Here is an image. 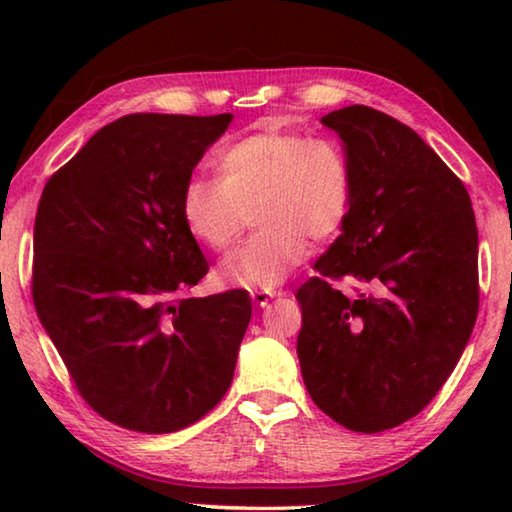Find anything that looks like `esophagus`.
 Instances as JSON below:
<instances>
[{"label": "esophagus", "mask_w": 512, "mask_h": 512, "mask_svg": "<svg viewBox=\"0 0 512 512\" xmlns=\"http://www.w3.org/2000/svg\"><path fill=\"white\" fill-rule=\"evenodd\" d=\"M275 296H280V293H275V291H255L253 293V300L257 302L259 307H266L268 302H271Z\"/></svg>", "instance_id": "34e87169"}]
</instances>
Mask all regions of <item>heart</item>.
<instances>
[{
	"label": "heart",
	"mask_w": 512,
	"mask_h": 512,
	"mask_svg": "<svg viewBox=\"0 0 512 512\" xmlns=\"http://www.w3.org/2000/svg\"><path fill=\"white\" fill-rule=\"evenodd\" d=\"M354 169L348 151L329 137L259 128L216 155V183L192 178L180 196L189 235L210 250H228L253 216L257 232L223 259V284L268 291L287 280L307 253L348 223Z\"/></svg>",
	"instance_id": "heart-1"
}]
</instances>
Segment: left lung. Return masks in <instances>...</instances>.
Returning <instances> with one entry per match:
<instances>
[{
    "label": "left lung",
    "mask_w": 512,
    "mask_h": 512,
    "mask_svg": "<svg viewBox=\"0 0 512 512\" xmlns=\"http://www.w3.org/2000/svg\"><path fill=\"white\" fill-rule=\"evenodd\" d=\"M354 169L341 235L302 284L298 359L311 400L345 429L411 420L452 375L479 314L470 194L402 121L368 106L325 115ZM334 279L368 292L345 297Z\"/></svg>",
    "instance_id": "1"
}]
</instances>
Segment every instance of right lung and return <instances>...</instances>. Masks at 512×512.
I'll return each instance as SVG.
<instances>
[{
  "instance_id": "right-lung-1",
  "label": "right lung",
  "mask_w": 512,
  "mask_h": 512,
  "mask_svg": "<svg viewBox=\"0 0 512 512\" xmlns=\"http://www.w3.org/2000/svg\"><path fill=\"white\" fill-rule=\"evenodd\" d=\"M232 115L137 112L47 180L33 228V305L76 391L140 433L185 429L232 384L248 291L187 298L207 259L180 214Z\"/></svg>"
}]
</instances>
